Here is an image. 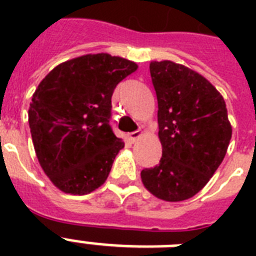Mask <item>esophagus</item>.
I'll return each mask as SVG.
<instances>
[{"label": "esophagus", "mask_w": 256, "mask_h": 256, "mask_svg": "<svg viewBox=\"0 0 256 256\" xmlns=\"http://www.w3.org/2000/svg\"><path fill=\"white\" fill-rule=\"evenodd\" d=\"M140 136H142V132H140V130H136V132H132L128 134V140H132V142H136V140H140Z\"/></svg>", "instance_id": "esophagus-1"}]
</instances>
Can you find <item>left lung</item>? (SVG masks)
Here are the masks:
<instances>
[{
	"label": "left lung",
	"instance_id": "obj_1",
	"mask_svg": "<svg viewBox=\"0 0 256 256\" xmlns=\"http://www.w3.org/2000/svg\"><path fill=\"white\" fill-rule=\"evenodd\" d=\"M158 100L162 158L140 171L156 198L179 202L206 186L226 156L232 128L220 92L194 70L171 61L152 62Z\"/></svg>",
	"mask_w": 256,
	"mask_h": 256
}]
</instances>
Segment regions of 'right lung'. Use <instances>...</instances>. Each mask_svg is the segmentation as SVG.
<instances>
[{"label": "right lung", "instance_id": "add662e5", "mask_svg": "<svg viewBox=\"0 0 256 256\" xmlns=\"http://www.w3.org/2000/svg\"><path fill=\"white\" fill-rule=\"evenodd\" d=\"M136 68L110 54H88L54 68L38 85L29 108L34 150L66 194H88L108 179L124 146L110 126L112 96Z\"/></svg>", "mask_w": 256, "mask_h": 256}]
</instances>
